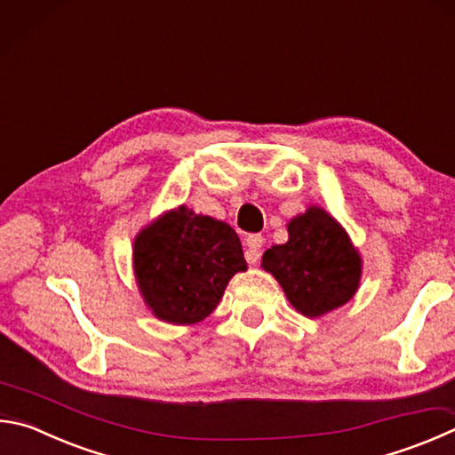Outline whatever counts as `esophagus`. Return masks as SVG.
Returning <instances> with one entry per match:
<instances>
[{"label":"esophagus","mask_w":455,"mask_h":455,"mask_svg":"<svg viewBox=\"0 0 455 455\" xmlns=\"http://www.w3.org/2000/svg\"><path fill=\"white\" fill-rule=\"evenodd\" d=\"M262 241H264V238H262L260 235H249V236L244 238V246H246V252H244V256H246V260H249L251 264L259 262V259H260V246H262Z\"/></svg>","instance_id":"obj_1"}]
</instances>
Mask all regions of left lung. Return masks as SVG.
I'll return each instance as SVG.
<instances>
[{
    "label": "left lung",
    "instance_id": "left-lung-1",
    "mask_svg": "<svg viewBox=\"0 0 455 455\" xmlns=\"http://www.w3.org/2000/svg\"><path fill=\"white\" fill-rule=\"evenodd\" d=\"M286 228L288 241L270 246L260 267L283 286L294 310L320 318L350 302L360 288L362 256L340 222L310 204Z\"/></svg>",
    "mask_w": 455,
    "mask_h": 455
}]
</instances>
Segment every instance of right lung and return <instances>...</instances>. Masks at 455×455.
<instances>
[{"mask_svg":"<svg viewBox=\"0 0 455 455\" xmlns=\"http://www.w3.org/2000/svg\"><path fill=\"white\" fill-rule=\"evenodd\" d=\"M246 268L241 238L230 225L185 204L159 214L133 243L139 294L167 324L191 326L211 316L228 280Z\"/></svg>","mask_w":455,"mask_h":455,"instance_id":"right-lung-1","label":"right lung"}]
</instances>
